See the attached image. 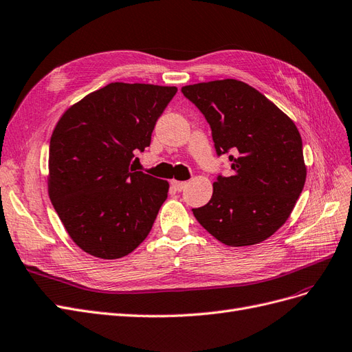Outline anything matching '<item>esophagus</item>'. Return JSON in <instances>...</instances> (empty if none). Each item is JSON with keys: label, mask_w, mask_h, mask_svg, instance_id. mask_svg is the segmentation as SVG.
Listing matches in <instances>:
<instances>
[{"label": "esophagus", "mask_w": 352, "mask_h": 352, "mask_svg": "<svg viewBox=\"0 0 352 352\" xmlns=\"http://www.w3.org/2000/svg\"><path fill=\"white\" fill-rule=\"evenodd\" d=\"M186 186H187V183H184V181H177V179L171 181V187L175 191H183L186 188Z\"/></svg>", "instance_id": "obj_1"}]
</instances>
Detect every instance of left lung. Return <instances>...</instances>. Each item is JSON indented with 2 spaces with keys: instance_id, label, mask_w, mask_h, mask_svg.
I'll use <instances>...</instances> for the list:
<instances>
[{
  "instance_id": "obj_1",
  "label": "left lung",
  "mask_w": 352,
  "mask_h": 352,
  "mask_svg": "<svg viewBox=\"0 0 352 352\" xmlns=\"http://www.w3.org/2000/svg\"><path fill=\"white\" fill-rule=\"evenodd\" d=\"M212 130L231 175L218 174L212 199L191 209L199 223L226 245L265 241L285 223L305 183L302 140L283 112L252 86L226 78L181 89Z\"/></svg>"
}]
</instances>
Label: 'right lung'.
<instances>
[{
    "mask_svg": "<svg viewBox=\"0 0 352 352\" xmlns=\"http://www.w3.org/2000/svg\"><path fill=\"white\" fill-rule=\"evenodd\" d=\"M174 86L109 83L77 102L50 143V197L72 240L100 258L127 256L149 235L168 181L131 165L151 144ZM138 160V157H135Z\"/></svg>",
    "mask_w": 352,
    "mask_h": 352,
    "instance_id": "right-lung-1",
    "label": "right lung"
}]
</instances>
